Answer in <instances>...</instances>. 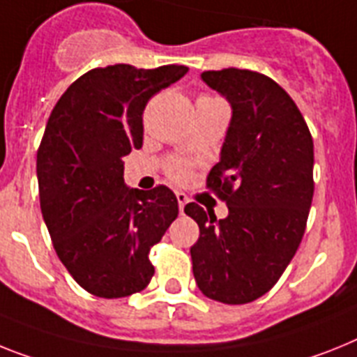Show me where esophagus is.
Returning a JSON list of instances; mask_svg holds the SVG:
<instances>
[{"label": "esophagus", "mask_w": 357, "mask_h": 357, "mask_svg": "<svg viewBox=\"0 0 357 357\" xmlns=\"http://www.w3.org/2000/svg\"><path fill=\"white\" fill-rule=\"evenodd\" d=\"M176 197H178L179 212H181V214H183V208H185V205H187V203H188V197H187V194H183V192H178V194H176Z\"/></svg>", "instance_id": "34e87169"}]
</instances>
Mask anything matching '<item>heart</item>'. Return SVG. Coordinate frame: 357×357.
Masks as SVG:
<instances>
[{
	"instance_id": "obj_1",
	"label": "heart",
	"mask_w": 357,
	"mask_h": 357,
	"mask_svg": "<svg viewBox=\"0 0 357 357\" xmlns=\"http://www.w3.org/2000/svg\"><path fill=\"white\" fill-rule=\"evenodd\" d=\"M167 174H169V178L174 179V181L185 183L192 176V167H190V163H187L183 160H174L167 167Z\"/></svg>"
}]
</instances>
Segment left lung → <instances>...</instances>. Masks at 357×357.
<instances>
[{"mask_svg":"<svg viewBox=\"0 0 357 357\" xmlns=\"http://www.w3.org/2000/svg\"><path fill=\"white\" fill-rule=\"evenodd\" d=\"M202 77L232 105L221 160L206 176L229 215L218 221L197 203L185 205L199 227L192 271L206 298L243 305L278 283L303 239L314 143L298 105L265 74L230 67Z\"/></svg>","mask_w":357,"mask_h":357,"instance_id":"left-lung-1","label":"left lung"}]
</instances>
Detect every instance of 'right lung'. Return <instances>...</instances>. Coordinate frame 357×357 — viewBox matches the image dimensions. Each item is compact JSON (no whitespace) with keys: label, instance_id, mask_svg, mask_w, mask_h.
<instances>
[{"label":"right lung","instance_id":"obj_1","mask_svg":"<svg viewBox=\"0 0 357 357\" xmlns=\"http://www.w3.org/2000/svg\"><path fill=\"white\" fill-rule=\"evenodd\" d=\"M183 65L85 72L54 107L38 149V187L56 254L86 292L125 298L154 275L149 252L179 214L165 185L127 188L123 158L143 145V110Z\"/></svg>","mask_w":357,"mask_h":357}]
</instances>
